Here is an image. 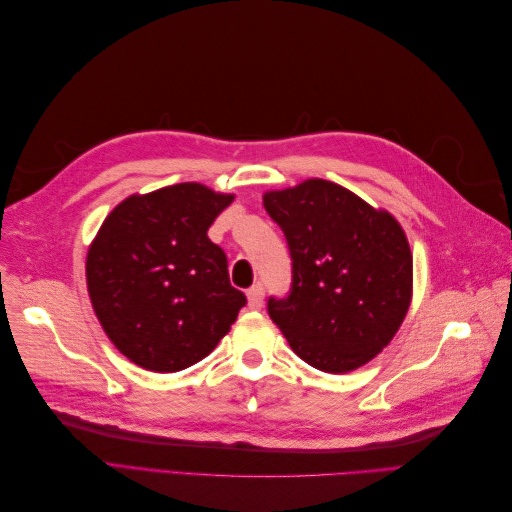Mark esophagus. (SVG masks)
<instances>
[{
	"label": "esophagus",
	"mask_w": 512,
	"mask_h": 512,
	"mask_svg": "<svg viewBox=\"0 0 512 512\" xmlns=\"http://www.w3.org/2000/svg\"><path fill=\"white\" fill-rule=\"evenodd\" d=\"M262 299H265V288H262V284H256L247 290V307L250 309H260Z\"/></svg>",
	"instance_id": "obj_1"
}]
</instances>
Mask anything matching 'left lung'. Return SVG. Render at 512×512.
I'll return each mask as SVG.
<instances>
[{
	"label": "left lung",
	"mask_w": 512,
	"mask_h": 512,
	"mask_svg": "<svg viewBox=\"0 0 512 512\" xmlns=\"http://www.w3.org/2000/svg\"><path fill=\"white\" fill-rule=\"evenodd\" d=\"M262 205L284 230L292 292L269 316L305 363L348 374L380 354L412 303V252L391 211L344 185L305 179Z\"/></svg>",
	"instance_id": "8db88e82"
}]
</instances>
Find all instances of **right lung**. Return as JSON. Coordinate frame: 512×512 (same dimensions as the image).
I'll list each match as a JSON object with an SVG mask.
<instances>
[{"mask_svg":"<svg viewBox=\"0 0 512 512\" xmlns=\"http://www.w3.org/2000/svg\"><path fill=\"white\" fill-rule=\"evenodd\" d=\"M235 200L188 181L130 194L89 243L85 277L106 337L134 365L175 374L203 361L245 305L207 230Z\"/></svg>","mask_w":512,"mask_h":512,"instance_id":"right-lung-1","label":"right lung"}]
</instances>
